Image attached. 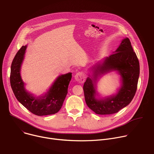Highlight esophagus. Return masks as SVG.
I'll return each mask as SVG.
<instances>
[{"instance_id": "obj_1", "label": "esophagus", "mask_w": 154, "mask_h": 154, "mask_svg": "<svg viewBox=\"0 0 154 154\" xmlns=\"http://www.w3.org/2000/svg\"><path fill=\"white\" fill-rule=\"evenodd\" d=\"M74 77L75 80L80 83H83L85 80V75L83 72H78L75 75Z\"/></svg>"}]
</instances>
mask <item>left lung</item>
Returning a JSON list of instances; mask_svg holds the SVG:
<instances>
[{
	"mask_svg": "<svg viewBox=\"0 0 154 154\" xmlns=\"http://www.w3.org/2000/svg\"><path fill=\"white\" fill-rule=\"evenodd\" d=\"M94 68V82L99 74L116 70L121 75L122 84L116 95L99 100L95 98L96 91L93 80L88 77L83 85L86 105L98 115L118 113L128 105L134 97L140 75L139 61L130 39L128 38L124 39L114 53L106 57L102 64H97Z\"/></svg>",
	"mask_w": 154,
	"mask_h": 154,
	"instance_id": "obj_1",
	"label": "left lung"
}]
</instances>
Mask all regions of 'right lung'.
Returning <instances> with one entry per match:
<instances>
[{
    "label": "right lung",
    "mask_w": 154,
    "mask_h": 154,
    "mask_svg": "<svg viewBox=\"0 0 154 154\" xmlns=\"http://www.w3.org/2000/svg\"><path fill=\"white\" fill-rule=\"evenodd\" d=\"M27 46H23L16 54L11 66L10 84L17 100L31 113L37 116L57 113L61 109L68 93L72 73L59 76L48 93L42 97L36 98L27 93L20 75V66L23 61Z\"/></svg>",
    "instance_id": "1"
}]
</instances>
